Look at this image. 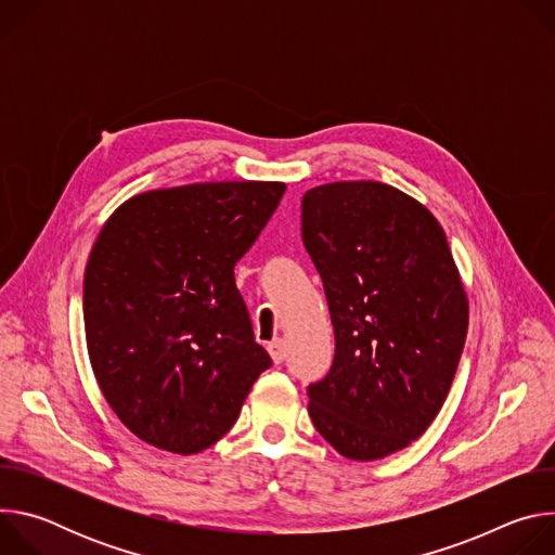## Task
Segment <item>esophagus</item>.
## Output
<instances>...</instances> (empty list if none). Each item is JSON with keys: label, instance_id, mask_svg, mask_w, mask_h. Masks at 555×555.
Instances as JSON below:
<instances>
[{"label": "esophagus", "instance_id": "1", "mask_svg": "<svg viewBox=\"0 0 555 555\" xmlns=\"http://www.w3.org/2000/svg\"><path fill=\"white\" fill-rule=\"evenodd\" d=\"M268 351H270V356H272V360L276 362V364H281L283 360H285V356H287V349H285V343L281 340V338H276V340H272L270 345H268Z\"/></svg>", "mask_w": 555, "mask_h": 555}]
</instances>
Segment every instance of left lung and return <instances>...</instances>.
<instances>
[{"mask_svg": "<svg viewBox=\"0 0 555 555\" xmlns=\"http://www.w3.org/2000/svg\"><path fill=\"white\" fill-rule=\"evenodd\" d=\"M300 221L336 334L330 373L307 386L309 417L343 456L382 459L437 417L465 345L467 298L446 232L379 182L315 186Z\"/></svg>", "mask_w": 555, "mask_h": 555, "instance_id": "obj_1", "label": "left lung"}]
</instances>
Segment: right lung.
<instances>
[{
  "label": "right lung",
  "instance_id": "add662e5",
  "mask_svg": "<svg viewBox=\"0 0 555 555\" xmlns=\"http://www.w3.org/2000/svg\"><path fill=\"white\" fill-rule=\"evenodd\" d=\"M283 193L281 182L160 189L131 197L103 225L83 281L88 351L107 404L142 441L206 450L272 366L234 266Z\"/></svg>",
  "mask_w": 555,
  "mask_h": 555
}]
</instances>
